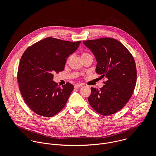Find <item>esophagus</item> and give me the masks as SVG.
I'll return each mask as SVG.
<instances>
[{"label":"esophagus","instance_id":"34e87169","mask_svg":"<svg viewBox=\"0 0 156 156\" xmlns=\"http://www.w3.org/2000/svg\"><path fill=\"white\" fill-rule=\"evenodd\" d=\"M82 86V84H80V83H78V84H76L75 86H74V88H79L80 87H81Z\"/></svg>","mask_w":156,"mask_h":156}]
</instances>
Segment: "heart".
<instances>
[{
	"mask_svg": "<svg viewBox=\"0 0 156 156\" xmlns=\"http://www.w3.org/2000/svg\"><path fill=\"white\" fill-rule=\"evenodd\" d=\"M91 56L90 55H89L87 53H83L82 54V57H85V56Z\"/></svg>",
	"mask_w": 156,
	"mask_h": 156,
	"instance_id": "obj_1",
	"label": "heart"
}]
</instances>
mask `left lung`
Masks as SVG:
<instances>
[{
	"instance_id": "1",
	"label": "left lung",
	"mask_w": 156,
	"mask_h": 156,
	"mask_svg": "<svg viewBox=\"0 0 156 156\" xmlns=\"http://www.w3.org/2000/svg\"><path fill=\"white\" fill-rule=\"evenodd\" d=\"M83 43L95 56L96 73L106 79L100 89L91 88L89 103L102 115L113 114L126 105L135 88L137 73L133 57L124 45L111 38Z\"/></svg>"
}]
</instances>
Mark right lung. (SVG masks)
I'll use <instances>...</instances> for the list:
<instances>
[{
	"mask_svg": "<svg viewBox=\"0 0 156 156\" xmlns=\"http://www.w3.org/2000/svg\"><path fill=\"white\" fill-rule=\"evenodd\" d=\"M80 43L48 37L23 54L17 73L19 89L26 105L37 114L51 117L66 106L74 87L67 82L58 87L53 73L64 70L67 58Z\"/></svg>",
	"mask_w": 156,
	"mask_h": 156,
	"instance_id": "right-lung-1",
	"label": "right lung"
}]
</instances>
